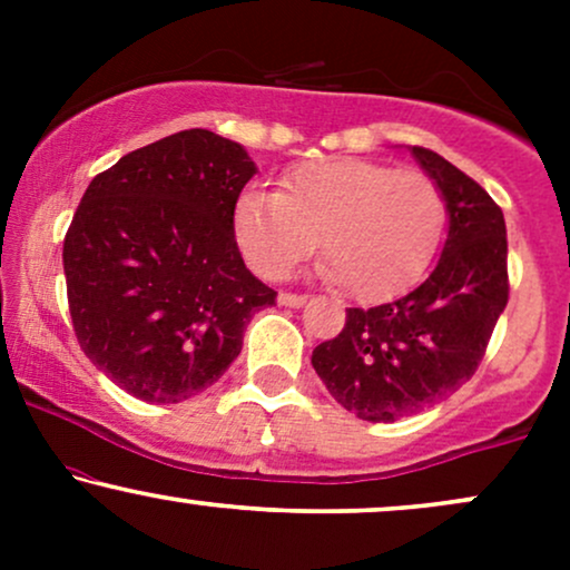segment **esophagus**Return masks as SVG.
Segmentation results:
<instances>
[{
  "label": "esophagus",
  "instance_id": "34e87169",
  "mask_svg": "<svg viewBox=\"0 0 570 570\" xmlns=\"http://www.w3.org/2000/svg\"><path fill=\"white\" fill-rule=\"evenodd\" d=\"M305 303H307V297H303V294H289V292H281V294H278V305L303 307Z\"/></svg>",
  "mask_w": 570,
  "mask_h": 570
}]
</instances>
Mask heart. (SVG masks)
<instances>
[{
  "mask_svg": "<svg viewBox=\"0 0 570 570\" xmlns=\"http://www.w3.org/2000/svg\"><path fill=\"white\" fill-rule=\"evenodd\" d=\"M233 225L265 278L289 276L322 238L324 276L362 303H383L426 271L444 230V198L423 171L330 158L294 168L281 193L246 189Z\"/></svg>",
  "mask_w": 570,
  "mask_h": 570,
  "instance_id": "heart-1",
  "label": "heart"
}]
</instances>
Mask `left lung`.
Here are the masks:
<instances>
[{"label": "left lung", "mask_w": 570, "mask_h": 570, "mask_svg": "<svg viewBox=\"0 0 570 570\" xmlns=\"http://www.w3.org/2000/svg\"><path fill=\"white\" fill-rule=\"evenodd\" d=\"M407 149L444 198L440 259L417 289L394 303L348 307L343 332L311 356L335 402L372 423L415 415L461 389L509 299L501 208L442 155Z\"/></svg>", "instance_id": "1"}]
</instances>
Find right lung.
<instances>
[{
    "mask_svg": "<svg viewBox=\"0 0 570 570\" xmlns=\"http://www.w3.org/2000/svg\"><path fill=\"white\" fill-rule=\"evenodd\" d=\"M257 163L189 128L128 153L85 189L63 238L85 356L147 404L214 385L276 292L244 265L233 214Z\"/></svg>",
    "mask_w": 570,
    "mask_h": 570,
    "instance_id": "1",
    "label": "right lung"
}]
</instances>
